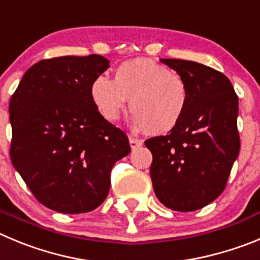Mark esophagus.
Returning a JSON list of instances; mask_svg holds the SVG:
<instances>
[{
	"mask_svg": "<svg viewBox=\"0 0 260 260\" xmlns=\"http://www.w3.org/2000/svg\"><path fill=\"white\" fill-rule=\"evenodd\" d=\"M128 143H130V147H132V149H138L139 147L143 146V140L137 139V138H133V137L128 138Z\"/></svg>",
	"mask_w": 260,
	"mask_h": 260,
	"instance_id": "34e87169",
	"label": "esophagus"
}]
</instances>
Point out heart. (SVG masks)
Masks as SVG:
<instances>
[{
    "instance_id": "heart-1",
    "label": "heart",
    "mask_w": 260,
    "mask_h": 260,
    "mask_svg": "<svg viewBox=\"0 0 260 260\" xmlns=\"http://www.w3.org/2000/svg\"><path fill=\"white\" fill-rule=\"evenodd\" d=\"M90 96L108 121L117 120L130 99L135 123L149 134H165L177 127L189 102L183 77L148 59L120 64L113 81L98 76L90 86Z\"/></svg>"
}]
</instances>
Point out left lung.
<instances>
[{"mask_svg": "<svg viewBox=\"0 0 260 260\" xmlns=\"http://www.w3.org/2000/svg\"><path fill=\"white\" fill-rule=\"evenodd\" d=\"M183 77L187 111L166 135L147 139L157 199L175 211H194L224 190L239 157V96L223 73L182 59H161Z\"/></svg>", "mask_w": 260, "mask_h": 260, "instance_id": "obj_1", "label": "left lung"}]
</instances>
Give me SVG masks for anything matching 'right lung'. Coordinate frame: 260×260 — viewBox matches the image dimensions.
Wrapping results in <instances>:
<instances>
[{
    "instance_id": "add662e5",
    "label": "right lung",
    "mask_w": 260,
    "mask_h": 260,
    "mask_svg": "<svg viewBox=\"0 0 260 260\" xmlns=\"http://www.w3.org/2000/svg\"><path fill=\"white\" fill-rule=\"evenodd\" d=\"M102 55L45 59L24 73L10 99V157L33 196L64 214L87 213L107 199L116 161L130 153L125 133L99 113L94 78Z\"/></svg>"
}]
</instances>
